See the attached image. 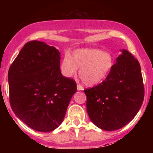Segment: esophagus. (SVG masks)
I'll list each match as a JSON object with an SVG mask.
<instances>
[{
  "label": "esophagus",
  "instance_id": "obj_1",
  "mask_svg": "<svg viewBox=\"0 0 153 153\" xmlns=\"http://www.w3.org/2000/svg\"><path fill=\"white\" fill-rule=\"evenodd\" d=\"M77 88H78V91H81V90H82V85H77Z\"/></svg>",
  "mask_w": 153,
  "mask_h": 153
}]
</instances>
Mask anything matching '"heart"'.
<instances>
[{"mask_svg":"<svg viewBox=\"0 0 153 153\" xmlns=\"http://www.w3.org/2000/svg\"><path fill=\"white\" fill-rule=\"evenodd\" d=\"M114 66L111 55L102 50L80 49L74 51L72 56L66 54L60 65L62 74L66 78L76 75L80 68V80L88 86L98 85L108 76Z\"/></svg>","mask_w":153,"mask_h":153,"instance_id":"1","label":"heart"}]
</instances>
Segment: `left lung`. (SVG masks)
<instances>
[{"mask_svg":"<svg viewBox=\"0 0 153 153\" xmlns=\"http://www.w3.org/2000/svg\"><path fill=\"white\" fill-rule=\"evenodd\" d=\"M122 51L106 78L84 90L91 122L103 130L124 127L134 118L143 103L145 88L140 63L130 52Z\"/></svg>","mask_w":153,"mask_h":153,"instance_id":"obj_1","label":"left lung"}]
</instances>
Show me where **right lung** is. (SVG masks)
Returning a JSON list of instances; mask_svg holds the SVG:
<instances>
[{
	"mask_svg": "<svg viewBox=\"0 0 153 153\" xmlns=\"http://www.w3.org/2000/svg\"><path fill=\"white\" fill-rule=\"evenodd\" d=\"M58 50L43 42L26 43L8 70L10 107L31 129L49 132L65 115L76 82L60 71Z\"/></svg>",
	"mask_w": 153,
	"mask_h": 153,
	"instance_id": "obj_1",
	"label": "right lung"
}]
</instances>
